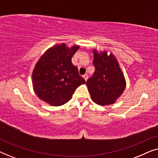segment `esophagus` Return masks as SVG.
Returning <instances> with one entry per match:
<instances>
[{
    "label": "esophagus",
    "mask_w": 158,
    "mask_h": 158,
    "mask_svg": "<svg viewBox=\"0 0 158 158\" xmlns=\"http://www.w3.org/2000/svg\"><path fill=\"white\" fill-rule=\"evenodd\" d=\"M83 78L85 79V81H87V80H88V75H87V74H85V75H83Z\"/></svg>",
    "instance_id": "obj_1"
}]
</instances>
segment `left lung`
<instances>
[{
	"instance_id": "obj_1",
	"label": "left lung",
	"mask_w": 158,
	"mask_h": 158,
	"mask_svg": "<svg viewBox=\"0 0 158 158\" xmlns=\"http://www.w3.org/2000/svg\"><path fill=\"white\" fill-rule=\"evenodd\" d=\"M94 52L95 72L88 79L87 86L92 101L97 104H113L126 88V80L119 64L112 53L107 51Z\"/></svg>"
}]
</instances>
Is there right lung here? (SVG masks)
Listing matches in <instances>:
<instances>
[{
	"mask_svg": "<svg viewBox=\"0 0 158 158\" xmlns=\"http://www.w3.org/2000/svg\"><path fill=\"white\" fill-rule=\"evenodd\" d=\"M80 46L68 47L64 43L45 51L32 73L34 91L39 98L53 106H60L72 98L75 90L85 81L71 59Z\"/></svg>",
	"mask_w": 158,
	"mask_h": 158,
	"instance_id": "right-lung-1",
	"label": "right lung"
}]
</instances>
